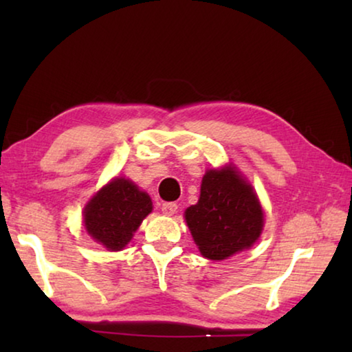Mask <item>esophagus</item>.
<instances>
[{"mask_svg":"<svg viewBox=\"0 0 352 352\" xmlns=\"http://www.w3.org/2000/svg\"><path fill=\"white\" fill-rule=\"evenodd\" d=\"M162 211L164 216H174V214L177 212V205L172 204V201H168V204L162 205Z\"/></svg>","mask_w":352,"mask_h":352,"instance_id":"esophagus-1","label":"esophagus"}]
</instances>
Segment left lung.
I'll return each mask as SVG.
<instances>
[{
	"label": "left lung",
	"instance_id": "left-lung-1",
	"mask_svg": "<svg viewBox=\"0 0 352 352\" xmlns=\"http://www.w3.org/2000/svg\"><path fill=\"white\" fill-rule=\"evenodd\" d=\"M184 219L201 256L211 261L250 248L264 228L258 195L231 164L206 170L200 199L184 211Z\"/></svg>",
	"mask_w": 352,
	"mask_h": 352
}]
</instances>
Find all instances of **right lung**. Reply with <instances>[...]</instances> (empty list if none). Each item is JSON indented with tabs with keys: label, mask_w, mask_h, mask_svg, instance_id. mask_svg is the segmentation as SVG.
Masks as SVG:
<instances>
[{
	"label": "right lung",
	"mask_w": 352,
	"mask_h": 352,
	"mask_svg": "<svg viewBox=\"0 0 352 352\" xmlns=\"http://www.w3.org/2000/svg\"><path fill=\"white\" fill-rule=\"evenodd\" d=\"M152 208L147 192L127 178L116 177L83 208V223L98 243L110 252H119L132 241Z\"/></svg>",
	"instance_id": "right-lung-1"
}]
</instances>
